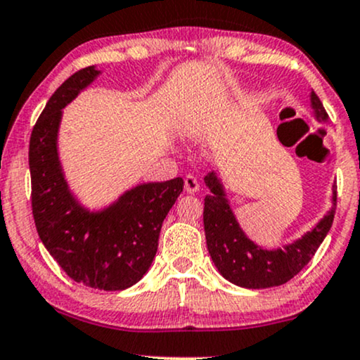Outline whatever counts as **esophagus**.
Here are the masks:
<instances>
[{
    "label": "esophagus",
    "mask_w": 360,
    "mask_h": 360,
    "mask_svg": "<svg viewBox=\"0 0 360 360\" xmlns=\"http://www.w3.org/2000/svg\"><path fill=\"white\" fill-rule=\"evenodd\" d=\"M185 190H187V193H197L198 190H200V184H198V180L195 179L193 175H187L185 176Z\"/></svg>",
    "instance_id": "1"
}]
</instances>
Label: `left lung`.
Segmentation results:
<instances>
[{
  "label": "left lung",
  "mask_w": 360,
  "mask_h": 360,
  "mask_svg": "<svg viewBox=\"0 0 360 360\" xmlns=\"http://www.w3.org/2000/svg\"><path fill=\"white\" fill-rule=\"evenodd\" d=\"M310 106L317 122L323 123L329 120L322 101L314 91H310ZM205 185L210 190L203 207V227H205L208 254L221 277L238 287L269 288L290 281L309 264L334 221L337 187L332 185V207L317 221L316 227L282 248L269 250L252 242L242 230L230 207L219 173H208Z\"/></svg>",
  "instance_id": "8db88e82"
}]
</instances>
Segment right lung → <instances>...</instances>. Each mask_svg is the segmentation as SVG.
I'll return each instance as SVG.
<instances>
[{
    "label": "right lung",
    "instance_id": "add662e5",
    "mask_svg": "<svg viewBox=\"0 0 360 360\" xmlns=\"http://www.w3.org/2000/svg\"><path fill=\"white\" fill-rule=\"evenodd\" d=\"M100 75L96 66L72 75L39 115L30 139L31 207L43 245L70 278L100 290H125L148 272L184 180L140 184L100 210L79 202L61 167L58 133L65 106Z\"/></svg>",
    "mask_w": 360,
    "mask_h": 360
}]
</instances>
